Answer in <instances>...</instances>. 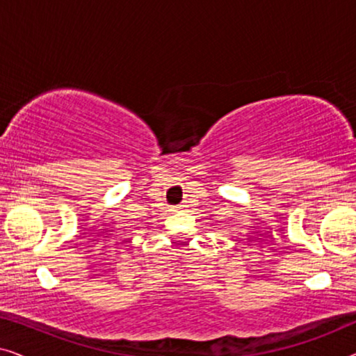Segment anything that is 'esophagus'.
I'll use <instances>...</instances> for the list:
<instances>
[{
  "label": "esophagus",
  "mask_w": 356,
  "mask_h": 356,
  "mask_svg": "<svg viewBox=\"0 0 356 356\" xmlns=\"http://www.w3.org/2000/svg\"><path fill=\"white\" fill-rule=\"evenodd\" d=\"M181 209H183V206H179V207H178V211H181Z\"/></svg>",
  "instance_id": "1"
}]
</instances>
